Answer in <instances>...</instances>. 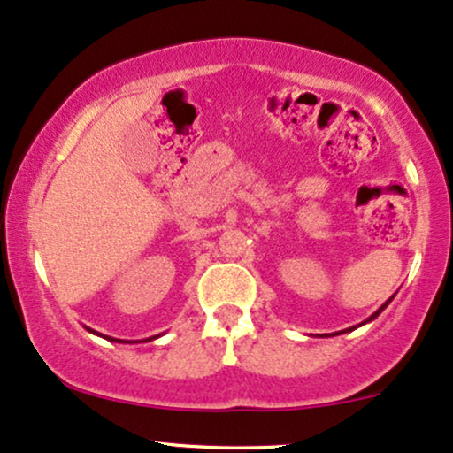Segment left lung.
Here are the masks:
<instances>
[{
    "instance_id": "obj_1",
    "label": "left lung",
    "mask_w": 453,
    "mask_h": 453,
    "mask_svg": "<svg viewBox=\"0 0 453 453\" xmlns=\"http://www.w3.org/2000/svg\"><path fill=\"white\" fill-rule=\"evenodd\" d=\"M388 303H390V300H388ZM388 303H384V304L380 306V309H378L376 312H373V315L370 317V321H372V319H376V317H378V315H380V311H384V309H387V306H388Z\"/></svg>"
}]
</instances>
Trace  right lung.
Instances as JSON below:
<instances>
[{"label":"right lung","mask_w":453,"mask_h":453,"mask_svg":"<svg viewBox=\"0 0 453 453\" xmlns=\"http://www.w3.org/2000/svg\"><path fill=\"white\" fill-rule=\"evenodd\" d=\"M111 340H113V338H111ZM149 340H155V336H153V338H149ZM117 342H121V340H117Z\"/></svg>","instance_id":"right-lung-1"}]
</instances>
